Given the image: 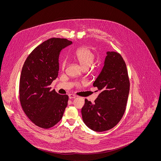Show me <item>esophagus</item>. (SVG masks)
<instances>
[{
	"mask_svg": "<svg viewBox=\"0 0 161 161\" xmlns=\"http://www.w3.org/2000/svg\"><path fill=\"white\" fill-rule=\"evenodd\" d=\"M76 96H75V95H73V94L69 95V98L70 99H75V98H76Z\"/></svg>",
	"mask_w": 161,
	"mask_h": 161,
	"instance_id": "esophagus-1",
	"label": "esophagus"
}]
</instances>
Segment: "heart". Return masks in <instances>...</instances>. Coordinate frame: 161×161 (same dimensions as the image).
<instances>
[{
  "label": "heart",
  "instance_id": "obj_1",
  "mask_svg": "<svg viewBox=\"0 0 161 161\" xmlns=\"http://www.w3.org/2000/svg\"><path fill=\"white\" fill-rule=\"evenodd\" d=\"M73 58L78 61L84 69H86L94 62L95 59V55L89 48L84 47L79 48L75 51L73 54ZM66 64L67 62L64 60L62 63V67L63 69H65Z\"/></svg>",
  "mask_w": 161,
  "mask_h": 161
}]
</instances>
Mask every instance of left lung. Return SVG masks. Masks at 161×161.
Returning <instances> with one entry per match:
<instances>
[{
    "mask_svg": "<svg viewBox=\"0 0 161 161\" xmlns=\"http://www.w3.org/2000/svg\"><path fill=\"white\" fill-rule=\"evenodd\" d=\"M103 69L93 83L101 92L94 103L85 100L84 123L97 132L109 130L122 119L130 88L126 64L120 53L107 52Z\"/></svg>",
    "mask_w": 161,
    "mask_h": 161,
    "instance_id": "left-lung-1",
    "label": "left lung"
}]
</instances>
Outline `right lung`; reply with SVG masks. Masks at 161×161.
<instances>
[{"mask_svg": "<svg viewBox=\"0 0 161 161\" xmlns=\"http://www.w3.org/2000/svg\"><path fill=\"white\" fill-rule=\"evenodd\" d=\"M72 41L51 38L37 47L22 67L19 101L27 117L37 126L49 129L62 118L67 106V95H60L50 85L57 76L60 51Z\"/></svg>", "mask_w": 161, "mask_h": 161, "instance_id": "add662e5", "label": "right lung"}]
</instances>
